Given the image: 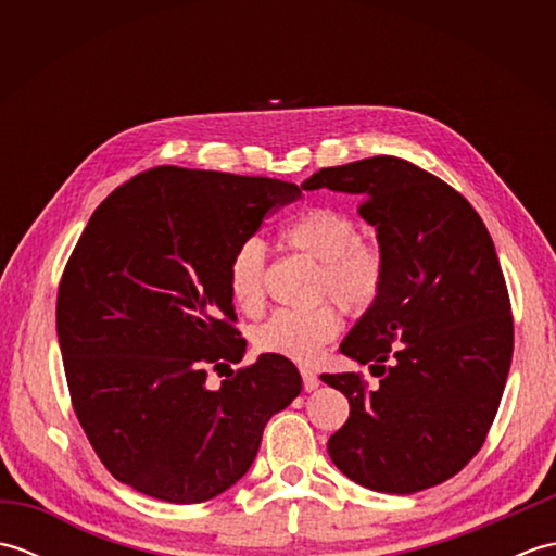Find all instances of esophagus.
Listing matches in <instances>:
<instances>
[{"instance_id":"1","label":"esophagus","mask_w":556,"mask_h":556,"mask_svg":"<svg viewBox=\"0 0 556 556\" xmlns=\"http://www.w3.org/2000/svg\"><path fill=\"white\" fill-rule=\"evenodd\" d=\"M301 377H303V389H305V392H313V389L320 387V377H317L313 370L303 368Z\"/></svg>"}]
</instances>
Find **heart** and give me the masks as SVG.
<instances>
[{
	"instance_id": "b5f03b06",
	"label": "heart",
	"mask_w": 556,
	"mask_h": 556,
	"mask_svg": "<svg viewBox=\"0 0 556 556\" xmlns=\"http://www.w3.org/2000/svg\"><path fill=\"white\" fill-rule=\"evenodd\" d=\"M289 251L317 263L313 299H332L351 317L370 313L380 303L389 279V255L382 243L361 239V227L346 212L311 205L291 217L279 233ZM227 281L233 303L248 315L265 305L267 251L257 239H245L229 257ZM341 329V315L332 303L311 311H277L257 327L255 346L265 353L313 363Z\"/></svg>"
}]
</instances>
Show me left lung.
I'll list each match as a JSON object with an SVG mask.
<instances>
[{
    "instance_id": "8db88e82",
    "label": "left lung",
    "mask_w": 556,
    "mask_h": 556,
    "mask_svg": "<svg viewBox=\"0 0 556 556\" xmlns=\"http://www.w3.org/2000/svg\"><path fill=\"white\" fill-rule=\"evenodd\" d=\"M301 188L358 195L389 255L380 303L341 344L380 387L361 372L320 375L351 406L327 452L375 492L440 485L485 444L514 356L511 301L485 222L452 186L392 155L320 169Z\"/></svg>"
}]
</instances>
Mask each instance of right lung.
I'll return each mask as SVG.
<instances>
[{
    "label": "right lung",
    "instance_id": "add662e5",
    "mask_svg": "<svg viewBox=\"0 0 556 556\" xmlns=\"http://www.w3.org/2000/svg\"><path fill=\"white\" fill-rule=\"evenodd\" d=\"M296 184L152 167L102 200L64 267L56 334L71 406L110 473L198 504L245 476L267 420L301 394L289 358L239 363L229 257Z\"/></svg>",
    "mask_w": 556,
    "mask_h": 556
}]
</instances>
